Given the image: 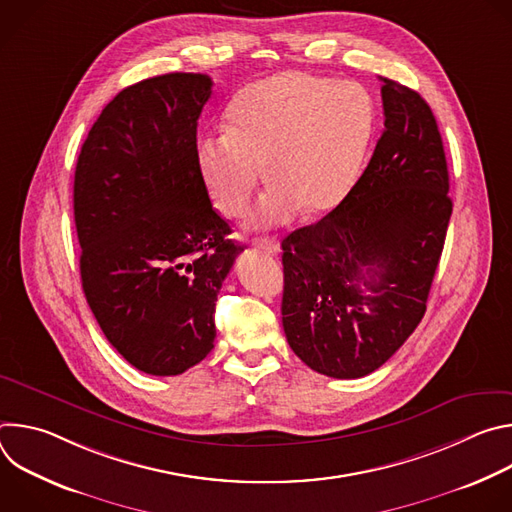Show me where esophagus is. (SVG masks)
<instances>
[{"instance_id":"obj_1","label":"esophagus","mask_w":512,"mask_h":512,"mask_svg":"<svg viewBox=\"0 0 512 512\" xmlns=\"http://www.w3.org/2000/svg\"><path fill=\"white\" fill-rule=\"evenodd\" d=\"M257 249L269 253V255H277L279 253V243L275 239H255L253 241Z\"/></svg>"}]
</instances>
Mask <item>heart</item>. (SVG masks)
<instances>
[{"instance_id":"b5f03b06","label":"heart","mask_w":512,"mask_h":512,"mask_svg":"<svg viewBox=\"0 0 512 512\" xmlns=\"http://www.w3.org/2000/svg\"><path fill=\"white\" fill-rule=\"evenodd\" d=\"M229 123L198 141L202 180L218 210L239 216L267 162L271 180L247 225L271 229L346 196L373 137L375 105L358 83L285 70L243 91Z\"/></svg>"}]
</instances>
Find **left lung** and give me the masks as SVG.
Instances as JSON below:
<instances>
[{"mask_svg":"<svg viewBox=\"0 0 512 512\" xmlns=\"http://www.w3.org/2000/svg\"><path fill=\"white\" fill-rule=\"evenodd\" d=\"M381 81L385 129L367 170L322 221L281 243L285 338L312 371L334 379L371 375L413 334L452 216L429 105Z\"/></svg>","mask_w":512,"mask_h":512,"instance_id":"obj_1","label":"left lung"}]
</instances>
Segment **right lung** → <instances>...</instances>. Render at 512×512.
Wrapping results in <instances>:
<instances>
[{"instance_id": "1", "label": "right lung", "mask_w": 512, "mask_h": 512, "mask_svg": "<svg viewBox=\"0 0 512 512\" xmlns=\"http://www.w3.org/2000/svg\"><path fill=\"white\" fill-rule=\"evenodd\" d=\"M212 81L194 72L123 89L93 123L75 172L81 281L113 348L172 377L214 348V302L241 245L208 198L196 127Z\"/></svg>"}]
</instances>
